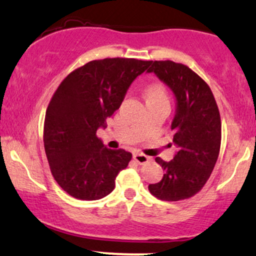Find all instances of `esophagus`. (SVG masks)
<instances>
[{
	"label": "esophagus",
	"mask_w": 256,
	"mask_h": 256,
	"mask_svg": "<svg viewBox=\"0 0 256 256\" xmlns=\"http://www.w3.org/2000/svg\"><path fill=\"white\" fill-rule=\"evenodd\" d=\"M134 160L138 163V164H146V163L150 162V160H152V158H150L149 156L143 155V154L134 152Z\"/></svg>",
	"instance_id": "esophagus-1"
}]
</instances>
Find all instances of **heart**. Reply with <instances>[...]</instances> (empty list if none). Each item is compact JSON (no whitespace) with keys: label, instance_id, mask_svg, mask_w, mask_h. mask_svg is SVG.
I'll return each mask as SVG.
<instances>
[{"label":"heart","instance_id":"1","mask_svg":"<svg viewBox=\"0 0 256 256\" xmlns=\"http://www.w3.org/2000/svg\"><path fill=\"white\" fill-rule=\"evenodd\" d=\"M146 98L154 100V98H167L164 88L161 84H152L146 89Z\"/></svg>","mask_w":256,"mask_h":256}]
</instances>
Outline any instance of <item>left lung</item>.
<instances>
[{
  "label": "left lung",
  "instance_id": "left-lung-1",
  "mask_svg": "<svg viewBox=\"0 0 256 256\" xmlns=\"http://www.w3.org/2000/svg\"><path fill=\"white\" fill-rule=\"evenodd\" d=\"M146 72L155 74L173 92L176 107L172 130L178 148L169 162L155 158L166 174L149 184V190L167 202L190 198L204 187L220 154L222 122L216 100L204 80L184 64L152 60Z\"/></svg>",
  "mask_w": 256,
  "mask_h": 256
}]
</instances>
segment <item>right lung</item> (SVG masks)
Masks as SVG:
<instances>
[{"instance_id":"add662e5","label":"right lung","mask_w":256,"mask_h":256,"mask_svg":"<svg viewBox=\"0 0 256 256\" xmlns=\"http://www.w3.org/2000/svg\"><path fill=\"white\" fill-rule=\"evenodd\" d=\"M150 60L104 58L92 60L66 76L46 110L44 146L54 180L68 194L98 200L116 187L131 152L112 150L96 137L119 108L131 83Z\"/></svg>"}]
</instances>
